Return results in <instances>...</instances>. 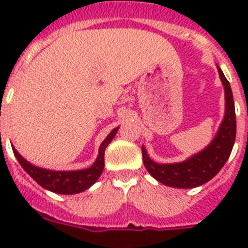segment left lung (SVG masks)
Returning <instances> with one entry per match:
<instances>
[{"instance_id": "obj_1", "label": "left lung", "mask_w": 248, "mask_h": 248, "mask_svg": "<svg viewBox=\"0 0 248 248\" xmlns=\"http://www.w3.org/2000/svg\"><path fill=\"white\" fill-rule=\"evenodd\" d=\"M217 69L225 90V117L212 143L206 149L184 162L172 165H159L153 162L148 157L145 148H141L143 162L148 172L167 186L184 189L200 186L211 180L223 169L231 155L237 131L234 100L228 79L219 67Z\"/></svg>"}]
</instances>
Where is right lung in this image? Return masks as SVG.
<instances>
[{
	"label": "right lung",
	"mask_w": 248,
	"mask_h": 248,
	"mask_svg": "<svg viewBox=\"0 0 248 248\" xmlns=\"http://www.w3.org/2000/svg\"><path fill=\"white\" fill-rule=\"evenodd\" d=\"M118 128L112 130V132L107 136V139L101 143L100 149H99V155L96 161L93 162L91 167L86 170H78V171H51V170H45L36 167L27 162L21 157L15 148H13V152L21 167L37 181L42 188L51 190L54 193L59 194H76L81 193L86 189H89L95 181L100 177L103 169H104V152L105 148L108 147L109 143L112 141Z\"/></svg>",
	"instance_id": "add662e5"
}]
</instances>
